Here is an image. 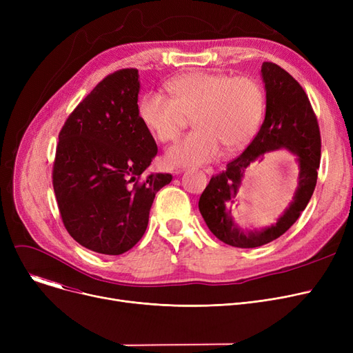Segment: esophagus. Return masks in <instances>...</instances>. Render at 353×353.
Listing matches in <instances>:
<instances>
[{
    "instance_id": "1",
    "label": "esophagus",
    "mask_w": 353,
    "mask_h": 353,
    "mask_svg": "<svg viewBox=\"0 0 353 353\" xmlns=\"http://www.w3.org/2000/svg\"><path fill=\"white\" fill-rule=\"evenodd\" d=\"M203 172H205L208 176H212V174L214 173V170L212 169V167H208V169H205V170H203ZM180 173H181L180 170H179V172H176V174H180Z\"/></svg>"
}]
</instances>
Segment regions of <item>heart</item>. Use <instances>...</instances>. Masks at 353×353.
Segmentation results:
<instances>
[{
    "mask_svg": "<svg viewBox=\"0 0 353 353\" xmlns=\"http://www.w3.org/2000/svg\"><path fill=\"white\" fill-rule=\"evenodd\" d=\"M172 99L147 92L139 103V117L159 141L174 140L194 119L196 130L165 152L170 167H190L213 161L223 144L236 150L250 141L261 124L265 99L250 77L221 72H189L165 85Z\"/></svg>",
    "mask_w": 353,
    "mask_h": 353,
    "instance_id": "1",
    "label": "heart"
}]
</instances>
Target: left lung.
<instances>
[{
	"mask_svg": "<svg viewBox=\"0 0 353 353\" xmlns=\"http://www.w3.org/2000/svg\"><path fill=\"white\" fill-rule=\"evenodd\" d=\"M266 91V113L261 130L246 150L232 160L223 173L213 176L199 200V210L210 232L226 245L250 249L281 237L306 209L318 180L321 133L309 99L288 71L273 63L262 64ZM288 150L299 163V188L285 212L274 224L256 230L237 224L232 208L238 205V189L245 173L266 152Z\"/></svg>",
	"mask_w": 353,
	"mask_h": 353,
	"instance_id": "8db88e82",
	"label": "left lung"
}]
</instances>
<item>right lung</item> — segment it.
<instances>
[{"label": "right lung", "mask_w": 353, "mask_h": 353, "mask_svg": "<svg viewBox=\"0 0 353 353\" xmlns=\"http://www.w3.org/2000/svg\"><path fill=\"white\" fill-rule=\"evenodd\" d=\"M136 68L107 76L76 107L59 136L52 186L63 223L81 246L121 254L143 237L156 193L173 179L139 181L157 145L139 117Z\"/></svg>", "instance_id": "obj_1"}]
</instances>
